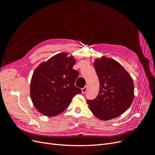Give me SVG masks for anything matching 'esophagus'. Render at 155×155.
<instances>
[{"mask_svg": "<svg viewBox=\"0 0 155 155\" xmlns=\"http://www.w3.org/2000/svg\"><path fill=\"white\" fill-rule=\"evenodd\" d=\"M87 86H85L84 88H81L82 93H83V94H85V93L87 92Z\"/></svg>", "mask_w": 155, "mask_h": 155, "instance_id": "34e87169", "label": "esophagus"}]
</instances>
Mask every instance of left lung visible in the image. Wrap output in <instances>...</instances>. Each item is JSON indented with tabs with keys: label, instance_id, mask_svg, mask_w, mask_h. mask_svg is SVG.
Here are the masks:
<instances>
[{
	"label": "left lung",
	"instance_id": "1",
	"mask_svg": "<svg viewBox=\"0 0 155 155\" xmlns=\"http://www.w3.org/2000/svg\"><path fill=\"white\" fill-rule=\"evenodd\" d=\"M94 66L100 81V91L95 99L87 100L89 109L101 120L116 118L127 110L133 101V79L112 59H96Z\"/></svg>",
	"mask_w": 155,
	"mask_h": 155
}]
</instances>
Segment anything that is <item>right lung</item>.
<instances>
[{"instance_id": "1", "label": "right lung", "mask_w": 155, "mask_h": 155, "mask_svg": "<svg viewBox=\"0 0 155 155\" xmlns=\"http://www.w3.org/2000/svg\"><path fill=\"white\" fill-rule=\"evenodd\" d=\"M60 53L42 63L34 70L30 84L31 101L36 109L47 116L61 113L81 90L75 86L79 72L72 68L76 60Z\"/></svg>"}]
</instances>
